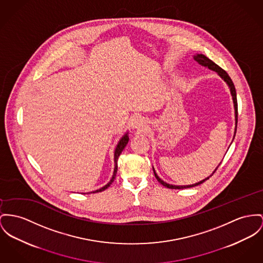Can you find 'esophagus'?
I'll return each mask as SVG.
<instances>
[{"label":"esophagus","instance_id":"obj_1","mask_svg":"<svg viewBox=\"0 0 263 263\" xmlns=\"http://www.w3.org/2000/svg\"><path fill=\"white\" fill-rule=\"evenodd\" d=\"M133 126L136 127V128H142L143 127V122L142 120H136L134 123H133Z\"/></svg>","mask_w":263,"mask_h":263}]
</instances>
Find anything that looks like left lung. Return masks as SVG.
I'll use <instances>...</instances> for the list:
<instances>
[{
	"instance_id": "8db88e82",
	"label": "left lung",
	"mask_w": 263,
	"mask_h": 263,
	"mask_svg": "<svg viewBox=\"0 0 263 263\" xmlns=\"http://www.w3.org/2000/svg\"><path fill=\"white\" fill-rule=\"evenodd\" d=\"M194 60L198 63V64H200L201 66H203V67H206V68H209L210 70H214V71H216L226 82H227V84H228V86H229V88H230V91H231V95H232V99H233V104H234V109H235V124H236V126H235V132H234V137H235V134H236V127H237V119H238V109H237V99H236V90H235V87H234V85H233V82L231 81V79H230V77L228 76V72L226 71V70H223V69H221L219 66H217L215 63H213L211 60H210L208 57H205L204 54H196V55H194ZM234 139V138H233ZM217 168H218V166L215 168V171L213 172V174L217 171ZM154 174H155V176H156V178L158 179V182H160L163 186H165V187H167V189H173V190H182V189H189V187H193V186H196V185H198V184H201L202 182H204L205 180H208L209 178H210V176L212 175L209 176L208 178H205V179H203V180H201V181H199V182H197V183H194V184H192V185H181V186H178V185H173V184H168V183H166V182H164L163 180H161L159 177H158V175L156 174V172H155V170H154Z\"/></svg>"
}]
</instances>
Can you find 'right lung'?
Here are the masks:
<instances>
[{"label": "right lung", "instance_id": "obj_1", "mask_svg": "<svg viewBox=\"0 0 263 263\" xmlns=\"http://www.w3.org/2000/svg\"><path fill=\"white\" fill-rule=\"evenodd\" d=\"M127 141H128V137H127V134H125V135L123 136V138H122V140L119 141V144H118V145H117V147H116V151H115V171H114V175H112V177H111L110 181H109L106 185H105L104 187H102V189H100V190H98V191H96V192H92V193H100V192L105 191V190H106V189L111 184V182L115 180V178H116V175H117V172H118V159H119V157L121 156V154H122L123 148L125 147V145H126Z\"/></svg>", "mask_w": 263, "mask_h": 263}]
</instances>
